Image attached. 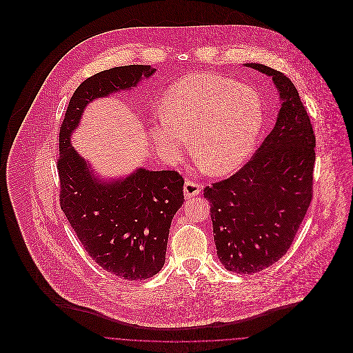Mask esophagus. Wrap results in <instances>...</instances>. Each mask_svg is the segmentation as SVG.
Listing matches in <instances>:
<instances>
[{
	"label": "esophagus",
	"mask_w": 353,
	"mask_h": 353,
	"mask_svg": "<svg viewBox=\"0 0 353 353\" xmlns=\"http://www.w3.org/2000/svg\"><path fill=\"white\" fill-rule=\"evenodd\" d=\"M202 183L200 182H193V181H186L185 182V196L188 199H193L201 193Z\"/></svg>",
	"instance_id": "34e87169"
}]
</instances>
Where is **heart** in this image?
<instances>
[{
  "instance_id": "obj_1",
  "label": "heart",
  "mask_w": 353,
  "mask_h": 353,
  "mask_svg": "<svg viewBox=\"0 0 353 353\" xmlns=\"http://www.w3.org/2000/svg\"><path fill=\"white\" fill-rule=\"evenodd\" d=\"M150 130L157 148L179 156L194 139L203 167L227 174L252 154L263 125V101L249 85L213 73L188 74L168 88Z\"/></svg>"
}]
</instances>
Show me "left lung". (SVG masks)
Wrapping results in <instances>:
<instances>
[{"instance_id":"8db88e82","label":"left lung","mask_w":353,"mask_h":353,"mask_svg":"<svg viewBox=\"0 0 353 353\" xmlns=\"http://www.w3.org/2000/svg\"><path fill=\"white\" fill-rule=\"evenodd\" d=\"M272 80L281 108L273 130L234 175L203 189L219 259L250 274L291 248L312 199L315 134L294 83L262 63H246Z\"/></svg>"}]
</instances>
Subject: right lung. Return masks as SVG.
<instances>
[{
    "label": "right lung",
    "instance_id": "right-lung-1",
    "mask_svg": "<svg viewBox=\"0 0 353 353\" xmlns=\"http://www.w3.org/2000/svg\"><path fill=\"white\" fill-rule=\"evenodd\" d=\"M154 69L117 66L83 81L69 101L59 129V205L88 255L126 280H145L164 265L174 214L185 201L176 171L139 168L125 179L101 182L74 151L70 134L88 103L130 90Z\"/></svg>",
    "mask_w": 353,
    "mask_h": 353
}]
</instances>
